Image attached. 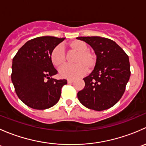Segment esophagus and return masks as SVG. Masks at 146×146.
Here are the masks:
<instances>
[{
    "instance_id": "obj_1",
    "label": "esophagus",
    "mask_w": 146,
    "mask_h": 146,
    "mask_svg": "<svg viewBox=\"0 0 146 146\" xmlns=\"http://www.w3.org/2000/svg\"><path fill=\"white\" fill-rule=\"evenodd\" d=\"M73 81H74L73 79H68V83H71V82H73Z\"/></svg>"
}]
</instances>
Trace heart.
Instances as JSON below:
<instances>
[{
    "label": "heart",
    "instance_id": "heart-1",
    "mask_svg": "<svg viewBox=\"0 0 146 146\" xmlns=\"http://www.w3.org/2000/svg\"><path fill=\"white\" fill-rule=\"evenodd\" d=\"M69 53H76L73 62L75 65L67 66L60 70L62 77H80L85 74L87 70L92 71L97 64V56L92 51L88 50L85 42L81 40H74L68 44ZM50 59L55 67L61 68L67 63V57L64 46L58 45L53 48L50 54Z\"/></svg>",
    "mask_w": 146,
    "mask_h": 146
}]
</instances>
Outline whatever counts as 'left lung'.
<instances>
[{"label": "left lung", "mask_w": 146, "mask_h": 146, "mask_svg": "<svg viewBox=\"0 0 146 146\" xmlns=\"http://www.w3.org/2000/svg\"><path fill=\"white\" fill-rule=\"evenodd\" d=\"M77 39L91 46L97 55L92 73L84 78L85 87L78 98L87 108L102 111L113 107L124 93L131 75L129 56L114 41L100 36Z\"/></svg>", "instance_id": "obj_1"}]
</instances>
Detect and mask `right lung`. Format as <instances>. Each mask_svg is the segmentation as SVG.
I'll return each mask as SVG.
<instances>
[{
	"label": "right lung",
	"instance_id": "1",
	"mask_svg": "<svg viewBox=\"0 0 146 146\" xmlns=\"http://www.w3.org/2000/svg\"><path fill=\"white\" fill-rule=\"evenodd\" d=\"M65 38L39 36L26 42L13 59L11 80L19 99L35 110H46L60 99L67 80H56L58 71L50 59L54 47Z\"/></svg>",
	"mask_w": 146,
	"mask_h": 146
}]
</instances>
